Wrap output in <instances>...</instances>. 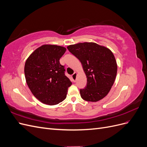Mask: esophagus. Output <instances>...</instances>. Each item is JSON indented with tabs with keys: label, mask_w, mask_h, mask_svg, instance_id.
Instances as JSON below:
<instances>
[{
	"label": "esophagus",
	"mask_w": 147,
	"mask_h": 147,
	"mask_svg": "<svg viewBox=\"0 0 147 147\" xmlns=\"http://www.w3.org/2000/svg\"><path fill=\"white\" fill-rule=\"evenodd\" d=\"M77 75V72H74V74L72 75V80H73V82H76Z\"/></svg>",
	"instance_id": "obj_1"
}]
</instances>
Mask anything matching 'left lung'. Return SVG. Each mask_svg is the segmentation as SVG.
I'll return each instance as SVG.
<instances>
[{
  "instance_id": "left-lung-1",
  "label": "left lung",
  "mask_w": 147,
  "mask_h": 147,
  "mask_svg": "<svg viewBox=\"0 0 147 147\" xmlns=\"http://www.w3.org/2000/svg\"><path fill=\"white\" fill-rule=\"evenodd\" d=\"M69 51L81 62L87 78V85L80 90L82 98L97 102L108 94L117 73V64L109 48L93 42L68 46Z\"/></svg>"
}]
</instances>
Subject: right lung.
I'll use <instances>...</instances> for the list:
<instances>
[{"label":"right lung","instance_id":"add662e5","mask_svg":"<svg viewBox=\"0 0 147 147\" xmlns=\"http://www.w3.org/2000/svg\"><path fill=\"white\" fill-rule=\"evenodd\" d=\"M66 48L43 45L37 48L26 61V83L33 95L42 103L54 105L63 101L72 82L65 75L59 59Z\"/></svg>","mask_w":147,"mask_h":147}]
</instances>
